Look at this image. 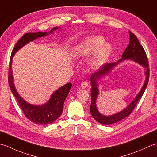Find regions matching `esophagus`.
I'll return each mask as SVG.
<instances>
[{
    "label": "esophagus",
    "mask_w": 157,
    "mask_h": 157,
    "mask_svg": "<svg viewBox=\"0 0 157 157\" xmlns=\"http://www.w3.org/2000/svg\"><path fill=\"white\" fill-rule=\"evenodd\" d=\"M88 87V82L87 81H82L81 83V87L82 89H86Z\"/></svg>",
    "instance_id": "obj_1"
}]
</instances>
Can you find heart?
<instances>
[{"label": "heart", "instance_id": "heart-1", "mask_svg": "<svg viewBox=\"0 0 157 157\" xmlns=\"http://www.w3.org/2000/svg\"><path fill=\"white\" fill-rule=\"evenodd\" d=\"M94 52L91 59L94 66L100 65L105 62L111 52L109 43H104V38L101 36H91L79 42L72 50V56L76 59L89 56Z\"/></svg>", "mask_w": 157, "mask_h": 157}]
</instances>
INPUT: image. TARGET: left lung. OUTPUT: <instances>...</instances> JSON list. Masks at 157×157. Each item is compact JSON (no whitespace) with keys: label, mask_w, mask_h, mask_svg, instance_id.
<instances>
[{"label":"left lung","mask_w":157,"mask_h":157,"mask_svg":"<svg viewBox=\"0 0 157 157\" xmlns=\"http://www.w3.org/2000/svg\"><path fill=\"white\" fill-rule=\"evenodd\" d=\"M129 43L128 44L126 49L124 50V53L122 55V58L118 61L116 63H106L104 66H102L97 72H95L91 75L90 77L91 79V102L89 109H90L91 114L93 117L98 122L104 124H111L119 122L124 118L130 115L132 113L134 108L136 107L137 102L140 99L142 98L145 91V89L148 83L149 76H150V69L148 58H147L146 53L143 47L140 44L139 40H137L136 36L132 32L129 31ZM125 59H131L134 61L137 62L139 64L142 65L147 68L146 75L147 78L145 84L141 90V91L138 94L135 99L123 111L120 112L115 115L111 116H104L98 113L96 107V99L97 95L98 94V90L97 88V79L102 77L104 74H107L111 69L114 67L117 63Z\"/></svg>","instance_id":"left-lung-1"}]
</instances>
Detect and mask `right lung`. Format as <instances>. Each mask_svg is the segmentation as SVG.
Here are the masks:
<instances>
[{"instance_id": "obj_1", "label": "right lung", "mask_w": 157, "mask_h": 157, "mask_svg": "<svg viewBox=\"0 0 157 157\" xmlns=\"http://www.w3.org/2000/svg\"><path fill=\"white\" fill-rule=\"evenodd\" d=\"M57 27L54 28L49 32L52 33L53 30H56ZM48 34L47 33H30L25 34L20 40L16 43L12 51L10 62H9V77L8 82L9 87L11 91L14 95L15 98L20 105L21 110L23 111L25 117L31 121L32 122L36 123L38 124H48L52 123L56 119H58L62 114L63 108V103L66 98L70 91V89L72 87V84L70 82L67 83L63 87L57 89L52 94V97L47 103L42 105H34L28 104V102L24 101L22 99L18 93L16 91V89L13 84V77L12 75L11 63L12 59L15 53L21 48L28 43L30 41H33L37 38L45 36Z\"/></svg>"}]
</instances>
